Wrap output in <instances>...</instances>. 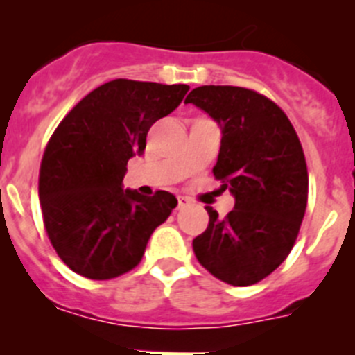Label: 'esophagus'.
Here are the masks:
<instances>
[{
  "mask_svg": "<svg viewBox=\"0 0 355 355\" xmlns=\"http://www.w3.org/2000/svg\"><path fill=\"white\" fill-rule=\"evenodd\" d=\"M190 205H192V199H188V197H183V196L178 197V208L180 209L187 208V206H190Z\"/></svg>",
  "mask_w": 355,
  "mask_h": 355,
  "instance_id": "1",
  "label": "esophagus"
}]
</instances>
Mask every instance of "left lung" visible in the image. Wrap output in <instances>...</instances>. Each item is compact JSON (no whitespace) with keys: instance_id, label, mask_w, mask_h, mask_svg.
I'll use <instances>...</instances> for the list:
<instances>
[{"instance_id":"8db88e82","label":"left lung","mask_w":355,"mask_h":355,"mask_svg":"<svg viewBox=\"0 0 355 355\" xmlns=\"http://www.w3.org/2000/svg\"><path fill=\"white\" fill-rule=\"evenodd\" d=\"M184 103L220 128L213 175L234 197L225 218L206 206L209 224L193 238V252L216 279L249 286L270 275L297 240L307 205L302 146L283 110L254 90L205 85Z\"/></svg>"}]
</instances>
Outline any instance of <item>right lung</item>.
Segmentation results:
<instances>
[{
	"mask_svg": "<svg viewBox=\"0 0 355 355\" xmlns=\"http://www.w3.org/2000/svg\"><path fill=\"white\" fill-rule=\"evenodd\" d=\"M188 85L114 80L65 115L44 150L39 199L56 254L72 272L105 281L139 265L178 199L122 188L128 159L144 155L149 128L172 114Z\"/></svg>",
	"mask_w": 355,
	"mask_h": 355,
	"instance_id": "1",
	"label": "right lung"
}]
</instances>
